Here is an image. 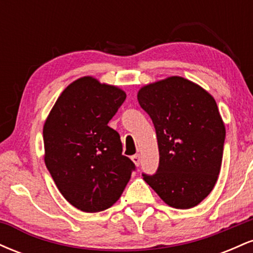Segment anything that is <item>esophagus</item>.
Listing matches in <instances>:
<instances>
[{
    "instance_id": "1",
    "label": "esophagus",
    "mask_w": 253,
    "mask_h": 253,
    "mask_svg": "<svg viewBox=\"0 0 253 253\" xmlns=\"http://www.w3.org/2000/svg\"><path fill=\"white\" fill-rule=\"evenodd\" d=\"M132 161H133V163H134L136 167H139V165H140V162H141V157H140V155H134V156H132Z\"/></svg>"
}]
</instances>
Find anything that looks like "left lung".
I'll return each mask as SVG.
<instances>
[{
    "label": "left lung",
    "mask_w": 253,
    "mask_h": 253,
    "mask_svg": "<svg viewBox=\"0 0 253 253\" xmlns=\"http://www.w3.org/2000/svg\"><path fill=\"white\" fill-rule=\"evenodd\" d=\"M155 125L159 167L144 181L170 207L188 210L210 195L221 168L225 125L214 97L189 80L172 76L139 90Z\"/></svg>",
    "instance_id": "1"
}]
</instances>
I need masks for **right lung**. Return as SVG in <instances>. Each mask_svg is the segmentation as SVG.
I'll use <instances>...</instances> for the list:
<instances>
[{
	"label": "right lung",
	"mask_w": 253,
	"mask_h": 253,
	"mask_svg": "<svg viewBox=\"0 0 253 253\" xmlns=\"http://www.w3.org/2000/svg\"><path fill=\"white\" fill-rule=\"evenodd\" d=\"M126 100L124 90L85 76L60 94L43 124L45 164L65 200L96 213L120 199L135 165L123 156L120 135L108 126Z\"/></svg>",
	"instance_id": "obj_1"
}]
</instances>
